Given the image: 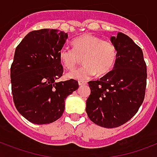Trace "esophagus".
Masks as SVG:
<instances>
[{
  "mask_svg": "<svg viewBox=\"0 0 157 157\" xmlns=\"http://www.w3.org/2000/svg\"><path fill=\"white\" fill-rule=\"evenodd\" d=\"M78 84H79V86H83V85H86V82H82V81H79Z\"/></svg>",
  "mask_w": 157,
  "mask_h": 157,
  "instance_id": "34e87169",
  "label": "esophagus"
}]
</instances>
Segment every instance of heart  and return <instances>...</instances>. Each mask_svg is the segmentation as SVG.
Segmentation results:
<instances>
[{
    "instance_id": "b5f03b06",
    "label": "heart",
    "mask_w": 157,
    "mask_h": 157,
    "mask_svg": "<svg viewBox=\"0 0 157 157\" xmlns=\"http://www.w3.org/2000/svg\"><path fill=\"white\" fill-rule=\"evenodd\" d=\"M73 48L63 46L59 51V58L64 67L75 68L82 57L84 66L67 74L68 78L87 81L96 75L107 74L114 67L117 50L111 40H104L94 35L86 34L72 41Z\"/></svg>"
}]
</instances>
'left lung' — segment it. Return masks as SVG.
I'll return each mask as SVG.
<instances>
[{
	"instance_id": "1",
	"label": "left lung",
	"mask_w": 157,
	"mask_h": 157,
	"mask_svg": "<svg viewBox=\"0 0 157 157\" xmlns=\"http://www.w3.org/2000/svg\"><path fill=\"white\" fill-rule=\"evenodd\" d=\"M117 50L114 68L101 78L88 82L90 95L86 111L95 124L114 128L127 122L142 104L147 87L143 52L126 35L111 36Z\"/></svg>"
}]
</instances>
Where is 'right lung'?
Wrapping results in <instances>:
<instances>
[{
  "mask_svg": "<svg viewBox=\"0 0 157 157\" xmlns=\"http://www.w3.org/2000/svg\"><path fill=\"white\" fill-rule=\"evenodd\" d=\"M68 35L54 29L32 31L17 46L10 67L14 104L29 121L49 124L58 120L65 100L77 90L78 82H57L63 67L59 58Z\"/></svg>",
  "mask_w": 157,
  "mask_h": 157,
  "instance_id": "right-lung-1",
  "label": "right lung"
}]
</instances>
